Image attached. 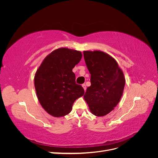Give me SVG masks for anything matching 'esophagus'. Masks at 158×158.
Wrapping results in <instances>:
<instances>
[{"instance_id": "esophagus-1", "label": "esophagus", "mask_w": 158, "mask_h": 158, "mask_svg": "<svg viewBox=\"0 0 158 158\" xmlns=\"http://www.w3.org/2000/svg\"><path fill=\"white\" fill-rule=\"evenodd\" d=\"M82 88H84V91H85L86 90V85H85L84 84H82Z\"/></svg>"}]
</instances>
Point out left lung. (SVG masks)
<instances>
[{
	"mask_svg": "<svg viewBox=\"0 0 158 158\" xmlns=\"http://www.w3.org/2000/svg\"><path fill=\"white\" fill-rule=\"evenodd\" d=\"M84 57L91 74V85L84 99L95 116H105L120 102L125 85V76L115 59L106 52L84 51Z\"/></svg>",
	"mask_w": 158,
	"mask_h": 158,
	"instance_id": "1",
	"label": "left lung"
}]
</instances>
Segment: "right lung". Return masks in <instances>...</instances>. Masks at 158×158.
<instances>
[{
  "instance_id": "1",
  "label": "right lung",
  "mask_w": 158,
  "mask_h": 158,
  "mask_svg": "<svg viewBox=\"0 0 158 158\" xmlns=\"http://www.w3.org/2000/svg\"><path fill=\"white\" fill-rule=\"evenodd\" d=\"M82 57L79 51L61 47L52 51L42 61L34 76V85L40 103L55 117L66 115L74 102L84 90L76 84L73 69Z\"/></svg>"
}]
</instances>
